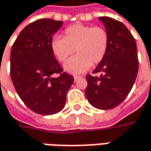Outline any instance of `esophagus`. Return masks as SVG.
Returning <instances> with one entry per match:
<instances>
[{
    "mask_svg": "<svg viewBox=\"0 0 151 151\" xmlns=\"http://www.w3.org/2000/svg\"><path fill=\"white\" fill-rule=\"evenodd\" d=\"M73 78H74V82H77L78 79H80L82 77L81 76H74Z\"/></svg>",
    "mask_w": 151,
    "mask_h": 151,
    "instance_id": "34e87169",
    "label": "esophagus"
}]
</instances>
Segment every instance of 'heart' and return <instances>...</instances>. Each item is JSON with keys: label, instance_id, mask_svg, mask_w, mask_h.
<instances>
[{"label": "heart", "instance_id": "b5f03b06", "mask_svg": "<svg viewBox=\"0 0 151 151\" xmlns=\"http://www.w3.org/2000/svg\"><path fill=\"white\" fill-rule=\"evenodd\" d=\"M109 37L107 31L100 27L74 24L67 27L64 37H55L51 42L52 53L60 62H64V69L70 73L78 74L92 65L99 64L104 58L109 48Z\"/></svg>", "mask_w": 151, "mask_h": 151}]
</instances>
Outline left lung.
<instances>
[{"instance_id":"obj_1","label":"left lung","mask_w":151,"mask_h":151,"mask_svg":"<svg viewBox=\"0 0 151 151\" xmlns=\"http://www.w3.org/2000/svg\"><path fill=\"white\" fill-rule=\"evenodd\" d=\"M99 20L109 34V48L104 58L86 76L85 94L89 104L99 109H110L120 104L130 92L139 69L134 38L120 22L109 17Z\"/></svg>"}]
</instances>
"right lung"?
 I'll use <instances>...</instances> for the list:
<instances>
[{
    "label": "right lung",
    "mask_w": 151,
    "mask_h": 151,
    "mask_svg": "<svg viewBox=\"0 0 151 151\" xmlns=\"http://www.w3.org/2000/svg\"><path fill=\"white\" fill-rule=\"evenodd\" d=\"M63 22L40 19L20 32L11 51V78L21 99L31 110L54 114L65 105L73 77L62 73L51 42ZM61 73L59 77L53 76Z\"/></svg>",
    "instance_id": "right-lung-1"
}]
</instances>
